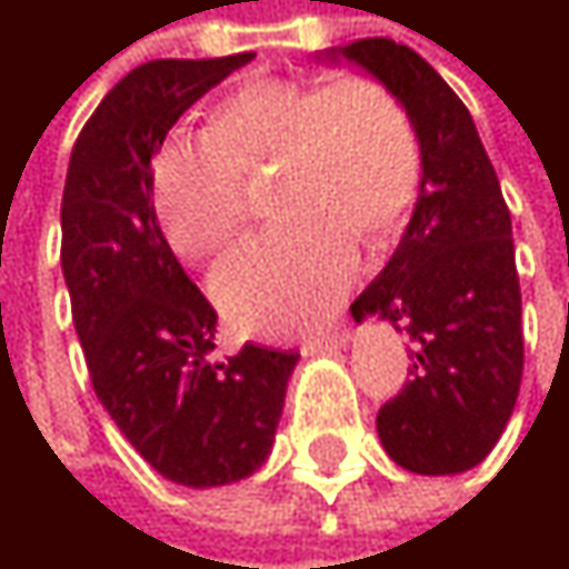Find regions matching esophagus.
<instances>
[{
	"instance_id": "esophagus-1",
	"label": "esophagus",
	"mask_w": 569,
	"mask_h": 569,
	"mask_svg": "<svg viewBox=\"0 0 569 569\" xmlns=\"http://www.w3.org/2000/svg\"><path fill=\"white\" fill-rule=\"evenodd\" d=\"M349 342V329L336 326L332 332H322V336H306L299 342V352L302 356H319V352H332V349H342Z\"/></svg>"
}]
</instances>
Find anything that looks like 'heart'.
<instances>
[{
  "mask_svg": "<svg viewBox=\"0 0 569 569\" xmlns=\"http://www.w3.org/2000/svg\"><path fill=\"white\" fill-rule=\"evenodd\" d=\"M277 171L283 220L213 273L233 326L286 336L322 322L359 273L356 240L382 243L405 223L425 154L411 111L362 71L250 78L207 114L200 138H164L151 158V207L187 260L223 253L250 213L247 180Z\"/></svg>",
  "mask_w": 569,
  "mask_h": 569,
  "instance_id": "1",
  "label": "heart"
}]
</instances>
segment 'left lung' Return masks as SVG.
<instances>
[{
  "mask_svg": "<svg viewBox=\"0 0 569 569\" xmlns=\"http://www.w3.org/2000/svg\"><path fill=\"white\" fill-rule=\"evenodd\" d=\"M389 84L415 118L425 173L411 223L356 322L408 332L411 382L379 408L389 458L415 475H458L498 445L523 376L511 210L465 101L408 46L359 39L339 52Z\"/></svg>",
  "mask_w": 569,
  "mask_h": 569,
  "instance_id": "left-lung-1",
  "label": "left lung"
}]
</instances>
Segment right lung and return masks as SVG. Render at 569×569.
<instances>
[{"mask_svg":"<svg viewBox=\"0 0 569 569\" xmlns=\"http://www.w3.org/2000/svg\"><path fill=\"white\" fill-rule=\"evenodd\" d=\"M250 52L158 58L84 121L61 193V273L94 396L173 485L250 478L270 455L299 352L243 346L210 362L217 309L190 283L151 207V158L177 118Z\"/></svg>","mask_w":569,"mask_h":569,"instance_id":"add662e5","label":"right lung"}]
</instances>
